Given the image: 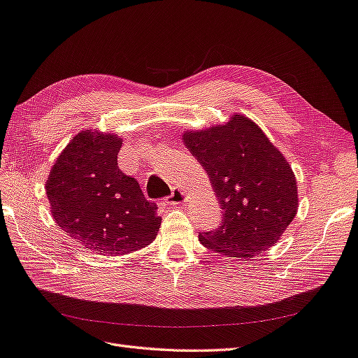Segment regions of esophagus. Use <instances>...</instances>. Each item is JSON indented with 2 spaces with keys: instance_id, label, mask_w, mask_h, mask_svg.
<instances>
[{
  "instance_id": "1",
  "label": "esophagus",
  "mask_w": 358,
  "mask_h": 358,
  "mask_svg": "<svg viewBox=\"0 0 358 358\" xmlns=\"http://www.w3.org/2000/svg\"><path fill=\"white\" fill-rule=\"evenodd\" d=\"M185 201H186V194H185V190L180 187L173 189L172 194L164 199L166 204H182Z\"/></svg>"
}]
</instances>
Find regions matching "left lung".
I'll return each mask as SVG.
<instances>
[{
	"label": "left lung",
	"instance_id": "left-lung-1",
	"mask_svg": "<svg viewBox=\"0 0 358 358\" xmlns=\"http://www.w3.org/2000/svg\"><path fill=\"white\" fill-rule=\"evenodd\" d=\"M182 140L209 173L222 209L218 229L198 235L201 244L244 259L276 244L296 217L297 185L261 128L236 114L222 127L187 132Z\"/></svg>",
	"mask_w": 358,
	"mask_h": 358
}]
</instances>
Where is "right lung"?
<instances>
[{
  "instance_id": "right-lung-1",
  "label": "right lung",
  "mask_w": 358,
  "mask_h": 358,
  "mask_svg": "<svg viewBox=\"0 0 358 358\" xmlns=\"http://www.w3.org/2000/svg\"><path fill=\"white\" fill-rule=\"evenodd\" d=\"M122 138L82 131L56 160L45 190L59 227L103 255H127L155 239L162 218L138 181L117 164Z\"/></svg>"
}]
</instances>
